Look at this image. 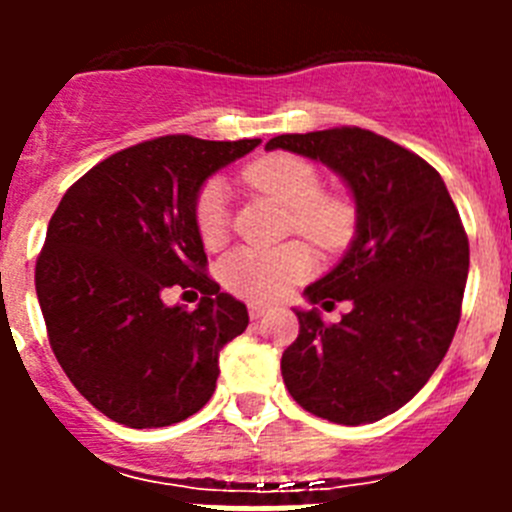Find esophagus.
Returning a JSON list of instances; mask_svg holds the SVG:
<instances>
[{
	"instance_id": "esophagus-1",
	"label": "esophagus",
	"mask_w": 512,
	"mask_h": 512,
	"mask_svg": "<svg viewBox=\"0 0 512 512\" xmlns=\"http://www.w3.org/2000/svg\"><path fill=\"white\" fill-rule=\"evenodd\" d=\"M266 312H269V307L256 305V302H251V305H248V315H251V320H261Z\"/></svg>"
}]
</instances>
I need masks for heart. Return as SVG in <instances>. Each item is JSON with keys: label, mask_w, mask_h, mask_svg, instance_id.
Instances as JSON below:
<instances>
[{"label": "heart", "mask_w": 512, "mask_h": 512, "mask_svg": "<svg viewBox=\"0 0 512 512\" xmlns=\"http://www.w3.org/2000/svg\"><path fill=\"white\" fill-rule=\"evenodd\" d=\"M241 179L256 192L271 194L292 210V230L312 246L333 251L351 238L354 207L341 194H325L320 171L300 156L274 153L248 164ZM194 223L207 248L228 241V192L220 182H207L194 202ZM312 259L305 246L289 243L282 248H238L220 264V282L235 297L251 302H271L310 274Z\"/></svg>", "instance_id": "obj_1"}]
</instances>
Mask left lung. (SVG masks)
Wrapping results in <instances>:
<instances>
[{
    "instance_id": "1",
    "label": "left lung",
    "mask_w": 512,
    "mask_h": 512,
    "mask_svg": "<svg viewBox=\"0 0 512 512\" xmlns=\"http://www.w3.org/2000/svg\"><path fill=\"white\" fill-rule=\"evenodd\" d=\"M297 153L341 176L356 202L354 241L310 305L351 302L341 323L295 310L300 336L282 354L297 405L341 425L377 423L413 400L443 361L461 318L469 241L441 174L361 128L277 135L266 151Z\"/></svg>"
}]
</instances>
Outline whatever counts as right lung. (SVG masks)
<instances>
[{
    "label": "right lung",
    "instance_id": "right-lung-1",
    "mask_svg": "<svg viewBox=\"0 0 512 512\" xmlns=\"http://www.w3.org/2000/svg\"><path fill=\"white\" fill-rule=\"evenodd\" d=\"M251 140L164 135L89 169L63 194L35 264L48 341L76 390L128 428H164L202 410L220 351L248 325L241 300L205 274L194 202ZM200 288L189 313L163 302Z\"/></svg>",
    "mask_w": 512,
    "mask_h": 512
}]
</instances>
